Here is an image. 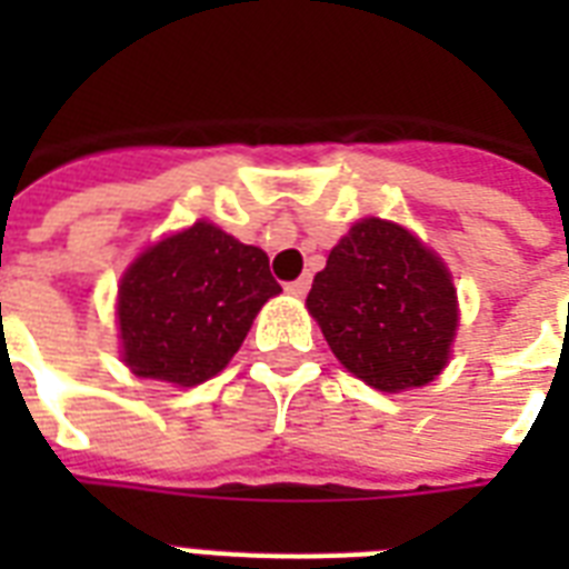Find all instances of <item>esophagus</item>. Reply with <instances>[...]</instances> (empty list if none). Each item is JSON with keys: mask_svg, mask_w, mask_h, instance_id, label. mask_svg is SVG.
Masks as SVG:
<instances>
[{"mask_svg": "<svg viewBox=\"0 0 569 569\" xmlns=\"http://www.w3.org/2000/svg\"><path fill=\"white\" fill-rule=\"evenodd\" d=\"M286 292H292L295 298H303V295L310 292V277H298L292 283L286 286Z\"/></svg>", "mask_w": 569, "mask_h": 569, "instance_id": "34e87169", "label": "esophagus"}]
</instances>
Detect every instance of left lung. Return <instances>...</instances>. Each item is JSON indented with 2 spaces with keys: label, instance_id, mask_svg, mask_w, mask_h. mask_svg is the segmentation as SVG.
Returning <instances> with one entry per match:
<instances>
[{
  "label": "left lung",
  "instance_id": "obj_1",
  "mask_svg": "<svg viewBox=\"0 0 569 569\" xmlns=\"http://www.w3.org/2000/svg\"><path fill=\"white\" fill-rule=\"evenodd\" d=\"M307 307L339 363L383 392L437 378L458 330L446 266L413 232L380 218L339 239Z\"/></svg>",
  "mask_w": 569,
  "mask_h": 569
}]
</instances>
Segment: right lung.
Returning a JSON list of instances; mask_svg holds the SVG:
<instances>
[{"label": "right lung", "mask_w": 569, "mask_h": 569, "mask_svg": "<svg viewBox=\"0 0 569 569\" xmlns=\"http://www.w3.org/2000/svg\"><path fill=\"white\" fill-rule=\"evenodd\" d=\"M277 292L262 250L194 223L144 250L120 280L123 360L138 378L203 383L230 363Z\"/></svg>", "instance_id": "right-lung-1"}]
</instances>
